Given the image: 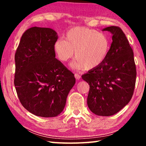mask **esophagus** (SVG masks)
Instances as JSON below:
<instances>
[{
  "mask_svg": "<svg viewBox=\"0 0 146 146\" xmlns=\"http://www.w3.org/2000/svg\"><path fill=\"white\" fill-rule=\"evenodd\" d=\"M75 78L76 79H77V80H79V79L80 78V75H78V73H75Z\"/></svg>",
  "mask_w": 146,
  "mask_h": 146,
  "instance_id": "esophagus-1",
  "label": "esophagus"
}]
</instances>
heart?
Returning <instances> with one entry per match:
<instances>
[{
  "instance_id": "1",
  "label": "heart",
  "mask_w": 146,
  "mask_h": 146,
  "mask_svg": "<svg viewBox=\"0 0 146 146\" xmlns=\"http://www.w3.org/2000/svg\"><path fill=\"white\" fill-rule=\"evenodd\" d=\"M53 49L61 62L70 60L75 51L76 58L71 66L78 70H93L105 60L110 42L105 34L84 27H75L66 33L65 40H56Z\"/></svg>"
}]
</instances>
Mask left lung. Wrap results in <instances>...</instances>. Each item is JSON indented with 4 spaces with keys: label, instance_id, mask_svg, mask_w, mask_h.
Instances as JSON below:
<instances>
[{
    "label": "left lung",
    "instance_id": "obj_1",
    "mask_svg": "<svg viewBox=\"0 0 146 146\" xmlns=\"http://www.w3.org/2000/svg\"><path fill=\"white\" fill-rule=\"evenodd\" d=\"M112 33V43L105 60L82 76L90 85L87 103L95 115H113L131 99L137 70L133 51L125 35L118 26L103 29Z\"/></svg>",
    "mask_w": 146,
    "mask_h": 146
}]
</instances>
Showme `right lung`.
<instances>
[{
    "instance_id": "1",
    "label": "right lung",
    "mask_w": 146,
    "mask_h": 146,
    "mask_svg": "<svg viewBox=\"0 0 146 146\" xmlns=\"http://www.w3.org/2000/svg\"><path fill=\"white\" fill-rule=\"evenodd\" d=\"M57 39L53 29L33 27L23 33L15 55L17 95L23 107L38 117L60 114L75 84L74 74L55 58Z\"/></svg>"
}]
</instances>
